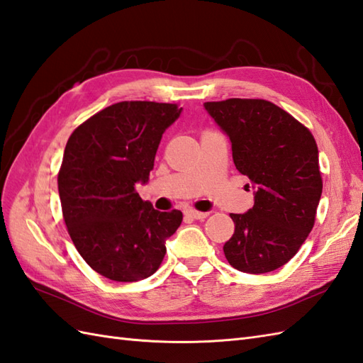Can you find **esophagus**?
<instances>
[{
  "label": "esophagus",
  "instance_id": "1",
  "mask_svg": "<svg viewBox=\"0 0 363 363\" xmlns=\"http://www.w3.org/2000/svg\"><path fill=\"white\" fill-rule=\"evenodd\" d=\"M184 213L187 218H191V220H204V218L208 216L207 212H198L195 208H187Z\"/></svg>",
  "mask_w": 363,
  "mask_h": 363
}]
</instances>
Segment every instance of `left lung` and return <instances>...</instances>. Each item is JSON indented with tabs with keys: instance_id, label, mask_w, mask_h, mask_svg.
<instances>
[{
	"instance_id": "1",
	"label": "left lung",
	"mask_w": 363,
	"mask_h": 363,
	"mask_svg": "<svg viewBox=\"0 0 363 363\" xmlns=\"http://www.w3.org/2000/svg\"><path fill=\"white\" fill-rule=\"evenodd\" d=\"M204 106L229 136L237 170L257 190L247 213H230L235 232L224 255L241 272H272L297 254L315 223L323 189L315 139L296 117L263 99Z\"/></svg>"
}]
</instances>
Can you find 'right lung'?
<instances>
[{
	"instance_id": "1",
	"label": "right lung",
	"mask_w": 363,
	"mask_h": 363,
	"mask_svg": "<svg viewBox=\"0 0 363 363\" xmlns=\"http://www.w3.org/2000/svg\"><path fill=\"white\" fill-rule=\"evenodd\" d=\"M181 111L176 104L119 102L91 116L67 139L57 179L63 220L82 258L109 280L153 275L165 257V240L182 223L181 210L159 212L136 191Z\"/></svg>"
}]
</instances>
